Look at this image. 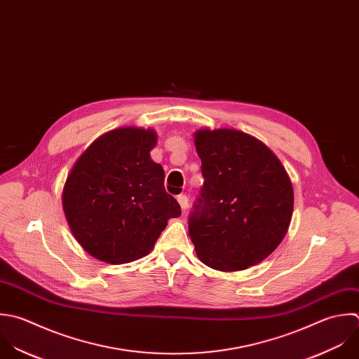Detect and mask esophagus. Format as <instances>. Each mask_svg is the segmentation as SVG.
<instances>
[{
	"instance_id": "34e87169",
	"label": "esophagus",
	"mask_w": 359,
	"mask_h": 359,
	"mask_svg": "<svg viewBox=\"0 0 359 359\" xmlns=\"http://www.w3.org/2000/svg\"><path fill=\"white\" fill-rule=\"evenodd\" d=\"M177 203L180 204V207H182L183 211L187 210V207H189V198H187V196H184V194L177 196Z\"/></svg>"
}]
</instances>
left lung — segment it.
Wrapping results in <instances>:
<instances>
[{"label":"left lung","instance_id":"left-lung-1","mask_svg":"<svg viewBox=\"0 0 359 359\" xmlns=\"http://www.w3.org/2000/svg\"><path fill=\"white\" fill-rule=\"evenodd\" d=\"M204 186L189 218L198 259L218 271H241L269 257L288 232L291 179L260 140L233 128L194 133Z\"/></svg>","mask_w":359,"mask_h":359}]
</instances>
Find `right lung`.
Segmentation results:
<instances>
[{"mask_svg":"<svg viewBox=\"0 0 359 359\" xmlns=\"http://www.w3.org/2000/svg\"><path fill=\"white\" fill-rule=\"evenodd\" d=\"M152 128L121 127L96 138L74 163L62 210L69 231L92 257L124 264L147 256L182 211L166 193L163 168L151 159Z\"/></svg>","mask_w":359,"mask_h":359,"instance_id":"add662e5","label":"right lung"}]
</instances>
